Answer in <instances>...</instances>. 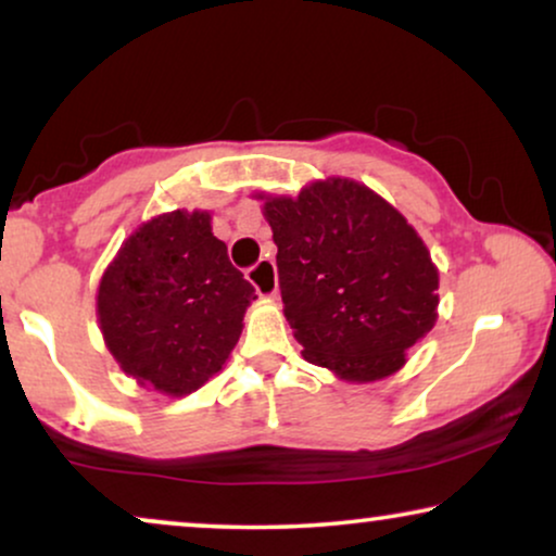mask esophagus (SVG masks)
Instances as JSON below:
<instances>
[{"label": "esophagus", "mask_w": 556, "mask_h": 556, "mask_svg": "<svg viewBox=\"0 0 556 556\" xmlns=\"http://www.w3.org/2000/svg\"><path fill=\"white\" fill-rule=\"evenodd\" d=\"M248 280H250V283H253L255 293L261 295V299H270V295H276V291H278L276 265H273L270 261L255 263L253 268L248 270Z\"/></svg>", "instance_id": "34e87169"}]
</instances>
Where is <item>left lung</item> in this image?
Wrapping results in <instances>:
<instances>
[{"label": "left lung", "instance_id": "obj_1", "mask_svg": "<svg viewBox=\"0 0 556 556\" xmlns=\"http://www.w3.org/2000/svg\"><path fill=\"white\" fill-rule=\"evenodd\" d=\"M263 215L303 356L346 382L394 375L438 318V268L415 227L369 187L341 177L299 197H265Z\"/></svg>", "mask_w": 556, "mask_h": 556}]
</instances>
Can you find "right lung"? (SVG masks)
Masks as SVG:
<instances>
[{"instance_id":"right-lung-1","label":"right lung","mask_w":556,"mask_h":556,"mask_svg":"<svg viewBox=\"0 0 556 556\" xmlns=\"http://www.w3.org/2000/svg\"><path fill=\"white\" fill-rule=\"evenodd\" d=\"M255 299L207 212L174 210L121 245L98 286V321L126 375L181 397L223 369Z\"/></svg>"}]
</instances>
